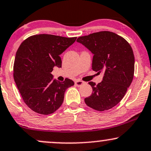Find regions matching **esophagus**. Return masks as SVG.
Instances as JSON below:
<instances>
[{"instance_id": "1", "label": "esophagus", "mask_w": 151, "mask_h": 151, "mask_svg": "<svg viewBox=\"0 0 151 151\" xmlns=\"http://www.w3.org/2000/svg\"><path fill=\"white\" fill-rule=\"evenodd\" d=\"M83 83H84V82H83V81H80V80H77V81H75V85L78 87L82 86Z\"/></svg>"}]
</instances>
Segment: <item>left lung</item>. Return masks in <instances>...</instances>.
Segmentation results:
<instances>
[{"mask_svg": "<svg viewBox=\"0 0 151 151\" xmlns=\"http://www.w3.org/2000/svg\"><path fill=\"white\" fill-rule=\"evenodd\" d=\"M77 41L93 54L92 70L104 72L101 83H88L93 93L85 103L98 111L111 109L120 102L133 80L135 60L132 47L124 38L107 31L81 36Z\"/></svg>", "mask_w": 151, "mask_h": 151, "instance_id": "left-lung-1", "label": "left lung"}]
</instances>
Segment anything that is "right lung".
Wrapping results in <instances>:
<instances>
[{
  "mask_svg": "<svg viewBox=\"0 0 151 151\" xmlns=\"http://www.w3.org/2000/svg\"><path fill=\"white\" fill-rule=\"evenodd\" d=\"M77 37L66 38L51 34L32 36L19 46L14 63V79L23 101L34 112L50 115L64 101L67 88L74 81L53 79L54 67L61 68L60 55L72 45Z\"/></svg>",
  "mask_w": 151,
  "mask_h": 151,
  "instance_id": "add662e5",
  "label": "right lung"
}]
</instances>
